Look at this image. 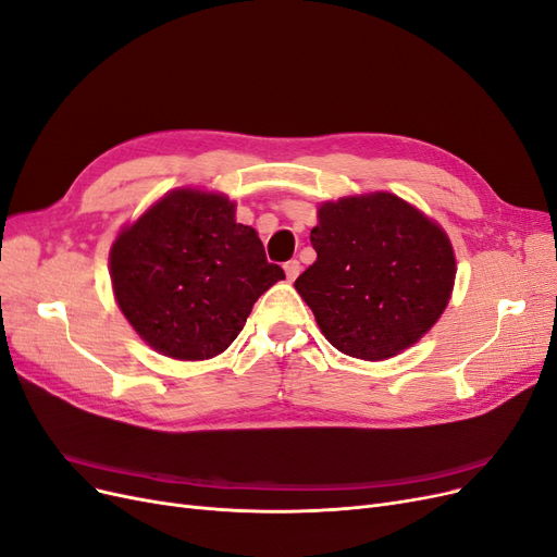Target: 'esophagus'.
Instances as JSON below:
<instances>
[{
	"label": "esophagus",
	"mask_w": 557,
	"mask_h": 557,
	"mask_svg": "<svg viewBox=\"0 0 557 557\" xmlns=\"http://www.w3.org/2000/svg\"><path fill=\"white\" fill-rule=\"evenodd\" d=\"M283 270H285L287 281L293 283V281L299 276V272H301V264H299L297 260H290V262H285V264H283Z\"/></svg>",
	"instance_id": "34e87169"
}]
</instances>
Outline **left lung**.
<instances>
[{"instance_id":"left-lung-1","label":"left lung","mask_w":557,"mask_h":557,"mask_svg":"<svg viewBox=\"0 0 557 557\" xmlns=\"http://www.w3.org/2000/svg\"><path fill=\"white\" fill-rule=\"evenodd\" d=\"M318 260L295 281L324 338L363 361L413 347L448 308L457 260L448 233L391 191L318 206Z\"/></svg>"}]
</instances>
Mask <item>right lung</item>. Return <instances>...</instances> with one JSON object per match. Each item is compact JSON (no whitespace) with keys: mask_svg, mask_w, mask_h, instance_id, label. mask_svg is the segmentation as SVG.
I'll use <instances>...</instances> for the list:
<instances>
[{"mask_svg":"<svg viewBox=\"0 0 557 557\" xmlns=\"http://www.w3.org/2000/svg\"><path fill=\"white\" fill-rule=\"evenodd\" d=\"M235 210L221 191L175 187L111 244L109 278L121 313L169 359L206 361L226 351L258 297L285 278Z\"/></svg>","mask_w":557,"mask_h":557,"instance_id":"right-lung-1","label":"right lung"}]
</instances>
